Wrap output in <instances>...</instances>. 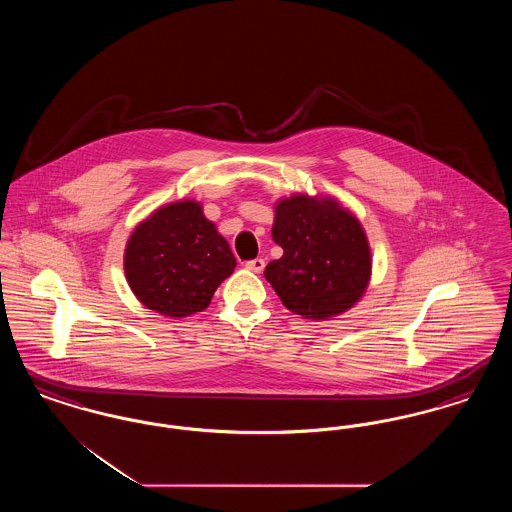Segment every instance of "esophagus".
I'll list each match as a JSON object with an SVG mask.
<instances>
[{"label": "esophagus", "instance_id": "1", "mask_svg": "<svg viewBox=\"0 0 512 512\" xmlns=\"http://www.w3.org/2000/svg\"><path fill=\"white\" fill-rule=\"evenodd\" d=\"M245 268L247 270H251V272H263L265 270V259H251V261H247L245 263Z\"/></svg>", "mask_w": 512, "mask_h": 512}]
</instances>
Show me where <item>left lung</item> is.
<instances>
[{
  "label": "left lung",
  "mask_w": 512,
  "mask_h": 512,
  "mask_svg": "<svg viewBox=\"0 0 512 512\" xmlns=\"http://www.w3.org/2000/svg\"><path fill=\"white\" fill-rule=\"evenodd\" d=\"M272 240L284 255L265 278L295 315L328 320L365 295L372 255L363 224L328 195L293 194L274 205Z\"/></svg>",
  "instance_id": "1"
}]
</instances>
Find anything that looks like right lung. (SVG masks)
Wrapping results in <instances>:
<instances>
[{
  "label": "right lung",
  "instance_id": "right-lung-1",
  "mask_svg": "<svg viewBox=\"0 0 512 512\" xmlns=\"http://www.w3.org/2000/svg\"><path fill=\"white\" fill-rule=\"evenodd\" d=\"M234 267L230 245L195 199L153 211L134 228L124 249L130 290L163 317H190L207 309Z\"/></svg>",
  "mask_w": 512,
  "mask_h": 512
}]
</instances>
